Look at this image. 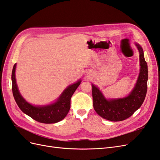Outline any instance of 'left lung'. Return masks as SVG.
I'll return each mask as SVG.
<instances>
[{
    "label": "left lung",
    "instance_id": "left-lung-1",
    "mask_svg": "<svg viewBox=\"0 0 160 160\" xmlns=\"http://www.w3.org/2000/svg\"><path fill=\"white\" fill-rule=\"evenodd\" d=\"M139 52L140 72L138 81L131 93L125 98L107 100L98 88L92 85L93 108L99 115L111 122H120L131 117L141 107L148 89V70L141 46L135 44Z\"/></svg>",
    "mask_w": 160,
    "mask_h": 160
}]
</instances>
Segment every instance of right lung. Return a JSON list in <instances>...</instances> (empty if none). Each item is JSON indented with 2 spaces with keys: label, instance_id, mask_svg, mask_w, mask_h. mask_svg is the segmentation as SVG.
<instances>
[{
  "label": "right lung",
  "instance_id": "right-lung-1",
  "mask_svg": "<svg viewBox=\"0 0 160 160\" xmlns=\"http://www.w3.org/2000/svg\"><path fill=\"white\" fill-rule=\"evenodd\" d=\"M15 69L16 64H14L11 77L12 94L18 108L22 112L37 122L43 123H55L63 119L70 109L71 97L80 85L81 81L69 85L55 103L43 107H37L27 102L19 93L16 83Z\"/></svg>",
  "mask_w": 160,
  "mask_h": 160
}]
</instances>
